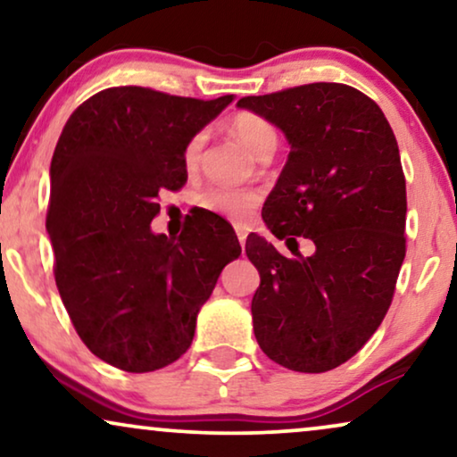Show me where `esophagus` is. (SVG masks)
I'll return each instance as SVG.
<instances>
[{
	"label": "esophagus",
	"instance_id": "34e87169",
	"mask_svg": "<svg viewBox=\"0 0 457 457\" xmlns=\"http://www.w3.org/2000/svg\"><path fill=\"white\" fill-rule=\"evenodd\" d=\"M237 237H239V243H241V247L245 245V239H247L245 230H243V228H237Z\"/></svg>",
	"mask_w": 457,
	"mask_h": 457
}]
</instances>
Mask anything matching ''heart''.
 Here are the masks:
<instances>
[{"label":"heart","instance_id":"1","mask_svg":"<svg viewBox=\"0 0 457 457\" xmlns=\"http://www.w3.org/2000/svg\"><path fill=\"white\" fill-rule=\"evenodd\" d=\"M230 130L239 139L243 145H245L249 152H252L255 158H266V155H272L274 149L278 145V133L274 129L272 122H268L266 118L258 114H252V112H241V114H235L233 120H230ZM205 135L197 133L193 135L189 143H187L183 160L187 170H195L199 166V160H202ZM197 205L199 208L212 212V214H218L222 218H228V220L235 222H247L249 218L253 216L255 208H258V195L253 191L247 189H235V187H224V185H214L204 189L197 195Z\"/></svg>","mask_w":457,"mask_h":457}]
</instances>
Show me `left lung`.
<instances>
[{"instance_id":"8db88e82","label":"left lung","mask_w":457,"mask_h":457,"mask_svg":"<svg viewBox=\"0 0 457 457\" xmlns=\"http://www.w3.org/2000/svg\"><path fill=\"white\" fill-rule=\"evenodd\" d=\"M283 130L291 152L262 218L293 258L247 237L260 272L253 333L268 358L327 372L380 327L405 258V177L383 110L353 87L312 83L237 102ZM315 243L303 259L296 237Z\"/></svg>"}]
</instances>
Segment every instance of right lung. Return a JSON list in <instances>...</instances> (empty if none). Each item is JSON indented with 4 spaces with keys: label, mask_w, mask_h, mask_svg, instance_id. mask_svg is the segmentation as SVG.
Masks as SVG:
<instances>
[{
    "label": "right lung",
    "mask_w": 457,
    "mask_h": 457,
    "mask_svg": "<svg viewBox=\"0 0 457 457\" xmlns=\"http://www.w3.org/2000/svg\"><path fill=\"white\" fill-rule=\"evenodd\" d=\"M233 99L112 87L62 130L46 222L55 285L80 339L110 366L152 372L179 360L222 268L241 255L214 214L179 237L152 230L160 191L187 183V143Z\"/></svg>",
    "instance_id": "right-lung-1"
}]
</instances>
